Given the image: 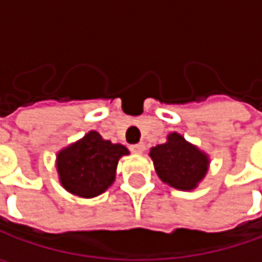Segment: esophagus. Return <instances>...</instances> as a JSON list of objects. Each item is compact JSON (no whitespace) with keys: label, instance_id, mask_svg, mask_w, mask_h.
I'll return each instance as SVG.
<instances>
[{"label":"esophagus","instance_id":"1","mask_svg":"<svg viewBox=\"0 0 262 262\" xmlns=\"http://www.w3.org/2000/svg\"><path fill=\"white\" fill-rule=\"evenodd\" d=\"M144 148H146L144 143H138V144H134V146L129 147V150H131L133 153H143Z\"/></svg>","mask_w":262,"mask_h":262}]
</instances>
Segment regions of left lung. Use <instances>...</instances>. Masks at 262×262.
<instances>
[{"label": "left lung", "mask_w": 262, "mask_h": 262, "mask_svg": "<svg viewBox=\"0 0 262 262\" xmlns=\"http://www.w3.org/2000/svg\"><path fill=\"white\" fill-rule=\"evenodd\" d=\"M150 157L159 178L182 191L194 189L206 176L208 167L206 155L176 133L169 134L165 144L153 147Z\"/></svg>", "instance_id": "8db88e82"}]
</instances>
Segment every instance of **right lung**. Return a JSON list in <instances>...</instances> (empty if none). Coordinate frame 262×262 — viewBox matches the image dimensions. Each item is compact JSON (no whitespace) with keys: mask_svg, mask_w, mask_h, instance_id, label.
Instances as JSON below:
<instances>
[{"mask_svg":"<svg viewBox=\"0 0 262 262\" xmlns=\"http://www.w3.org/2000/svg\"><path fill=\"white\" fill-rule=\"evenodd\" d=\"M124 155H128L126 147L112 144L99 133L90 131L58 153L56 167L61 184L78 196L99 195L114 182L118 160Z\"/></svg>","mask_w":262,"mask_h":262,"instance_id":"right-lung-1","label":"right lung"}]
</instances>
